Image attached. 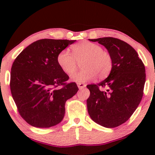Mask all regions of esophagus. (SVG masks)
Instances as JSON below:
<instances>
[{
  "label": "esophagus",
  "mask_w": 155,
  "mask_h": 155,
  "mask_svg": "<svg viewBox=\"0 0 155 155\" xmlns=\"http://www.w3.org/2000/svg\"><path fill=\"white\" fill-rule=\"evenodd\" d=\"M77 86H78V87H79V90H81V89L84 88L85 87H86V84H84V83H78Z\"/></svg>",
  "instance_id": "1"
}]
</instances>
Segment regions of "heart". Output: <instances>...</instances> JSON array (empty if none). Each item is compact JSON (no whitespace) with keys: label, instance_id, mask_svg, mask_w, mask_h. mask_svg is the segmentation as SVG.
<instances>
[{"label":"heart","instance_id":"1","mask_svg":"<svg viewBox=\"0 0 155 155\" xmlns=\"http://www.w3.org/2000/svg\"><path fill=\"white\" fill-rule=\"evenodd\" d=\"M69 51H61L57 57V63L63 71L71 75L77 68V62L81 63L83 69L71 76V79L76 83L87 82L95 79H104L113 68V59L108 51L104 50L99 44L90 41H81L71 47Z\"/></svg>","mask_w":155,"mask_h":155}]
</instances>
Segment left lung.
<instances>
[{"mask_svg":"<svg viewBox=\"0 0 155 155\" xmlns=\"http://www.w3.org/2000/svg\"><path fill=\"white\" fill-rule=\"evenodd\" d=\"M107 49L113 59L109 76L97 84H88L87 100L90 117L97 124L113 128L124 123L139 105L146 81L145 66L137 51L120 39H89Z\"/></svg>","mask_w":155,"mask_h":155,"instance_id":"obj_1","label":"left lung"}]
</instances>
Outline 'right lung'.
Returning a JSON list of instances; mask_svg holds the SVG:
<instances>
[{
  "instance_id": "add662e5",
  "label": "right lung",
  "mask_w": 155,
  "mask_h": 155,
  "mask_svg": "<svg viewBox=\"0 0 155 155\" xmlns=\"http://www.w3.org/2000/svg\"><path fill=\"white\" fill-rule=\"evenodd\" d=\"M76 40L44 38L30 44L15 60L10 89L20 116L35 127L59 124L65 105L79 90L57 63V57Z\"/></svg>"
}]
</instances>
